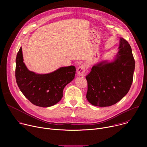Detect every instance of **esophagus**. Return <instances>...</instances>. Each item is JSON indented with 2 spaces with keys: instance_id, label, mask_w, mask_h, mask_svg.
Masks as SVG:
<instances>
[{
  "instance_id": "34e87169",
  "label": "esophagus",
  "mask_w": 147,
  "mask_h": 147,
  "mask_svg": "<svg viewBox=\"0 0 147 147\" xmlns=\"http://www.w3.org/2000/svg\"><path fill=\"white\" fill-rule=\"evenodd\" d=\"M86 66L84 64L81 65L77 69V74L80 76H84L86 75Z\"/></svg>"
}]
</instances>
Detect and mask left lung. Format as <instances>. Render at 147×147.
<instances>
[{"instance_id":"left-lung-1","label":"left lung","mask_w":147,"mask_h":147,"mask_svg":"<svg viewBox=\"0 0 147 147\" xmlns=\"http://www.w3.org/2000/svg\"><path fill=\"white\" fill-rule=\"evenodd\" d=\"M135 61L128 42L120 38L118 53L113 61L95 65L86 76V98L92 105L110 107L126 95L132 84Z\"/></svg>"}]
</instances>
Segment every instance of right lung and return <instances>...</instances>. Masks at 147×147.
Wrapping results in <instances>:
<instances>
[{"label": "right lung", "instance_id": "1", "mask_svg": "<svg viewBox=\"0 0 147 147\" xmlns=\"http://www.w3.org/2000/svg\"><path fill=\"white\" fill-rule=\"evenodd\" d=\"M21 47L16 59V80L20 91L34 105L49 107L59 102L63 97V91L74 78V66L61 67L53 72L40 74L28 70L23 62Z\"/></svg>", "mask_w": 147, "mask_h": 147}]
</instances>
